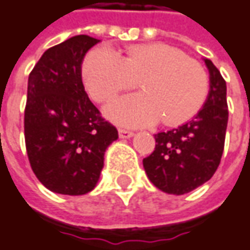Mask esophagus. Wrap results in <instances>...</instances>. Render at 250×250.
<instances>
[{
	"label": "esophagus",
	"instance_id": "1",
	"mask_svg": "<svg viewBox=\"0 0 250 250\" xmlns=\"http://www.w3.org/2000/svg\"><path fill=\"white\" fill-rule=\"evenodd\" d=\"M118 135H120L121 139H129V137H132L135 133L132 130H126V129H118Z\"/></svg>",
	"mask_w": 250,
	"mask_h": 250
}]
</instances>
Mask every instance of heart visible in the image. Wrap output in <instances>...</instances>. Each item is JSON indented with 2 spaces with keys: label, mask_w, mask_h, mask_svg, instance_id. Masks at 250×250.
<instances>
[{
  "label": "heart",
  "mask_w": 250,
  "mask_h": 250,
  "mask_svg": "<svg viewBox=\"0 0 250 250\" xmlns=\"http://www.w3.org/2000/svg\"><path fill=\"white\" fill-rule=\"evenodd\" d=\"M83 77L98 102H106L140 80L142 94L124 95L106 107L110 120L128 126H149L161 118L165 125L188 121L208 91L207 75L200 65L162 43L133 46L125 58L108 46H99L85 57Z\"/></svg>",
  "instance_id": "obj_1"
}]
</instances>
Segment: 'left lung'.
I'll return each instance as SVG.
<instances>
[{
  "label": "left lung",
  "instance_id": "1",
  "mask_svg": "<svg viewBox=\"0 0 250 250\" xmlns=\"http://www.w3.org/2000/svg\"><path fill=\"white\" fill-rule=\"evenodd\" d=\"M209 92L190 121L155 135V149L143 159L149 181L162 192L185 194L211 180L225 148L227 110L226 82L211 60Z\"/></svg>",
  "mask_w": 250,
  "mask_h": 250
}]
</instances>
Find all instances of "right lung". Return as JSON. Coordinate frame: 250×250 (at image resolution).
Returning a JSON list of instances; mask_svg holds the SVG:
<instances>
[{"label": "right lung", "mask_w": 250, "mask_h": 250, "mask_svg": "<svg viewBox=\"0 0 250 250\" xmlns=\"http://www.w3.org/2000/svg\"><path fill=\"white\" fill-rule=\"evenodd\" d=\"M99 39L76 35L47 49L28 76L25 148L32 171L54 193L79 196L96 187L104 152L118 139L89 101L82 80L85 53Z\"/></svg>", "instance_id": "add662e5"}]
</instances>
